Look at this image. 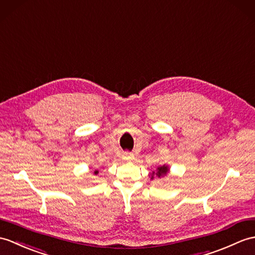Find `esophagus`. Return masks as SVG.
<instances>
[{
    "mask_svg": "<svg viewBox=\"0 0 255 255\" xmlns=\"http://www.w3.org/2000/svg\"><path fill=\"white\" fill-rule=\"evenodd\" d=\"M123 157L125 158V159H132L133 158V154H132V153H130V152H124Z\"/></svg>",
    "mask_w": 255,
    "mask_h": 255,
    "instance_id": "1",
    "label": "esophagus"
}]
</instances>
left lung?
Masks as SVG:
<instances>
[{"instance_id":"obj_1","label":"left lung","mask_w":255,"mask_h":255,"mask_svg":"<svg viewBox=\"0 0 255 255\" xmlns=\"http://www.w3.org/2000/svg\"><path fill=\"white\" fill-rule=\"evenodd\" d=\"M157 176L158 177H161V176H163V175H166V173H167V171H168V168H167V166H165V165H164V166H161V167H158L157 168ZM152 178H153V176H152Z\"/></svg>"}]
</instances>
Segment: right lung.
I'll return each mask as SVG.
<instances>
[{
  "mask_svg": "<svg viewBox=\"0 0 255 255\" xmlns=\"http://www.w3.org/2000/svg\"><path fill=\"white\" fill-rule=\"evenodd\" d=\"M94 173H96V174H98V171H97V170H96V171H94Z\"/></svg>",
  "mask_w": 255,
  "mask_h": 255,
  "instance_id": "add662e5",
  "label": "right lung"
}]
</instances>
